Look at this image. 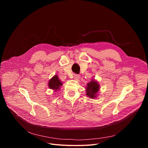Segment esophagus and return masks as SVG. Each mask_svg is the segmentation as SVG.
Instances as JSON below:
<instances>
[{
  "mask_svg": "<svg viewBox=\"0 0 148 148\" xmlns=\"http://www.w3.org/2000/svg\"><path fill=\"white\" fill-rule=\"evenodd\" d=\"M80 78V75H79V74H75V75H74V80H78Z\"/></svg>",
  "mask_w": 148,
  "mask_h": 148,
  "instance_id": "1",
  "label": "esophagus"
}]
</instances>
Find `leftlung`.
<instances>
[{
  "mask_svg": "<svg viewBox=\"0 0 148 148\" xmlns=\"http://www.w3.org/2000/svg\"><path fill=\"white\" fill-rule=\"evenodd\" d=\"M99 89V84L95 80H92L90 83H88L87 84V87L86 89V95L90 98H95L96 95Z\"/></svg>",
  "mask_w": 148,
  "mask_h": 148,
  "instance_id": "obj_1",
  "label": "left lung"
}]
</instances>
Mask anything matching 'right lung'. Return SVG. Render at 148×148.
I'll use <instances>...</instances> for the list:
<instances>
[{
	"mask_svg": "<svg viewBox=\"0 0 148 148\" xmlns=\"http://www.w3.org/2000/svg\"><path fill=\"white\" fill-rule=\"evenodd\" d=\"M62 83L59 79L58 77L56 75L50 80L49 83V87L55 91L58 90L60 89V86H62Z\"/></svg>",
	"mask_w": 148,
	"mask_h": 148,
	"instance_id": "add662e5",
	"label": "right lung"
}]
</instances>
